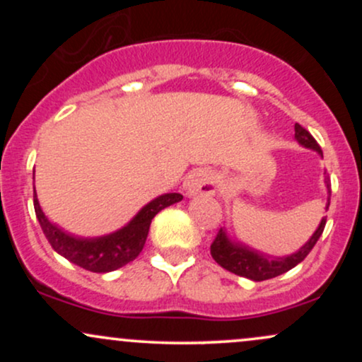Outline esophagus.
I'll return each instance as SVG.
<instances>
[{
    "instance_id": "obj_1",
    "label": "esophagus",
    "mask_w": 362,
    "mask_h": 362,
    "mask_svg": "<svg viewBox=\"0 0 362 362\" xmlns=\"http://www.w3.org/2000/svg\"><path fill=\"white\" fill-rule=\"evenodd\" d=\"M184 190L187 195H211L216 192V178L213 172L206 168H197L187 175L184 182Z\"/></svg>"
}]
</instances>
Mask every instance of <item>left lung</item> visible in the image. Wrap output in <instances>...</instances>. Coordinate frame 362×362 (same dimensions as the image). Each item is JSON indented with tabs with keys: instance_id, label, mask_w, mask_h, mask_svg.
<instances>
[{
	"instance_id": "left-lung-1",
	"label": "left lung",
	"mask_w": 362,
	"mask_h": 362,
	"mask_svg": "<svg viewBox=\"0 0 362 362\" xmlns=\"http://www.w3.org/2000/svg\"><path fill=\"white\" fill-rule=\"evenodd\" d=\"M294 139H296V143L300 144V146L306 149H313V151H317L318 155L323 158L322 148L318 146V143L315 141L313 136H311L305 127H301L300 124H294ZM325 187L328 192L325 206L327 211L328 206H330V184H328V178H325ZM325 223L327 218H322V221H320L315 233L311 235V238L303 245L300 250L282 257H274L269 255V253L255 250V248L248 247V245L242 243L240 240H233L228 235L226 228H221L218 236L214 238L213 245H211V255H213V259L218 262L223 269L236 274V276L247 277V279L255 282L267 281L291 271V269L296 267L300 262L305 260L306 255L311 252V248L315 247V243H317L320 236H322Z\"/></svg>"
}]
</instances>
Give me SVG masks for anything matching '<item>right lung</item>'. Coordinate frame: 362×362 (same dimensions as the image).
Segmentation results:
<instances>
[{
  "mask_svg": "<svg viewBox=\"0 0 362 362\" xmlns=\"http://www.w3.org/2000/svg\"><path fill=\"white\" fill-rule=\"evenodd\" d=\"M35 178V177H34ZM184 199L180 194H163L149 201L127 224L109 235L78 236L62 230L45 216L37 199L34 185V207L45 238L61 257L90 272H112L124 267L139 255L146 243L151 219L165 207Z\"/></svg>",
  "mask_w": 362,
  "mask_h": 362,
  "instance_id": "right-lung-1",
  "label": "right lung"
}]
</instances>
